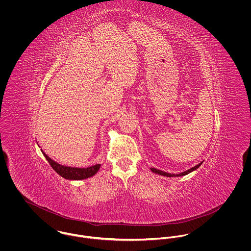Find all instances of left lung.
Returning <instances> with one entry per match:
<instances>
[{
  "label": "left lung",
  "mask_w": 251,
  "mask_h": 251,
  "mask_svg": "<svg viewBox=\"0 0 251 251\" xmlns=\"http://www.w3.org/2000/svg\"><path fill=\"white\" fill-rule=\"evenodd\" d=\"M201 164H202V162H201V163H199V164H197L196 166H194V167L190 168L189 170H186V171H184V172H182V173H179V174H177V175H175V174H170V173H166V172H163V171L158 170V169H155V168H151V170L153 173H155V174L162 175V176H165V177H179V176L187 175L188 173H190V172H192V171L196 170V169H197Z\"/></svg>",
  "instance_id": "left-lung-1"
}]
</instances>
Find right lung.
<instances>
[{"instance_id":"obj_1","label":"right lung","mask_w":251,"mask_h":251,"mask_svg":"<svg viewBox=\"0 0 251 251\" xmlns=\"http://www.w3.org/2000/svg\"><path fill=\"white\" fill-rule=\"evenodd\" d=\"M43 155L45 156L46 160L49 162L51 167L63 178L67 179H84L90 178L97 174V172L100 168V164H96L94 166L88 167V168H76V167H68L61 165L51 159L46 153L42 151Z\"/></svg>"}]
</instances>
